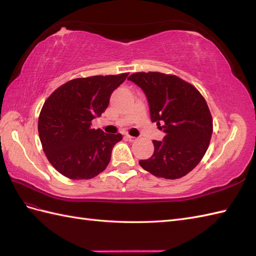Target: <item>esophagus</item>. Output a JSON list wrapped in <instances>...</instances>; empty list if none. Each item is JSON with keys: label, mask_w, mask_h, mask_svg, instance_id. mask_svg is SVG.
Wrapping results in <instances>:
<instances>
[{"label": "esophagus", "mask_w": 256, "mask_h": 256, "mask_svg": "<svg viewBox=\"0 0 256 256\" xmlns=\"http://www.w3.org/2000/svg\"><path fill=\"white\" fill-rule=\"evenodd\" d=\"M125 138H127V140H128L129 142H134V141L138 140V138H136V136H128V134H127Z\"/></svg>", "instance_id": "34e87169"}]
</instances>
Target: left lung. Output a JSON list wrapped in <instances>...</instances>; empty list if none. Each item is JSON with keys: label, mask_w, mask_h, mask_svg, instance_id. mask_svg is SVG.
I'll return each instance as SVG.
<instances>
[{"label": "left lung", "mask_w": 256, "mask_h": 256, "mask_svg": "<svg viewBox=\"0 0 256 256\" xmlns=\"http://www.w3.org/2000/svg\"><path fill=\"white\" fill-rule=\"evenodd\" d=\"M128 80L144 92L152 122L166 132L162 141H152V156L138 164L166 180L187 175L204 157L212 134V114L204 97L173 74L136 72Z\"/></svg>", "instance_id": "1"}]
</instances>
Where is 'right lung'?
<instances>
[{
    "label": "right lung",
    "mask_w": 256,
    "mask_h": 256,
    "mask_svg": "<svg viewBox=\"0 0 256 256\" xmlns=\"http://www.w3.org/2000/svg\"><path fill=\"white\" fill-rule=\"evenodd\" d=\"M128 74L94 76L68 81L46 100L38 134L52 166L70 180H90L104 171L120 134L92 129V120L109 106L114 90Z\"/></svg>",
    "instance_id": "right-lung-1"
}]
</instances>
